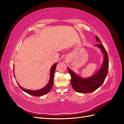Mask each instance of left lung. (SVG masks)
Segmentation results:
<instances>
[{"mask_svg":"<svg viewBox=\"0 0 124 124\" xmlns=\"http://www.w3.org/2000/svg\"><path fill=\"white\" fill-rule=\"evenodd\" d=\"M96 41L100 43L96 44L102 50L104 54V61L101 68L98 72L88 78H82L77 75L68 68L71 78V83L74 91L81 93H89L95 91L102 84L106 78L108 69V58L107 52L101 44V41L97 36H96Z\"/></svg>","mask_w":124,"mask_h":124,"instance_id":"left-lung-1","label":"left lung"}]
</instances>
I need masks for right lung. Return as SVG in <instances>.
<instances>
[{"mask_svg":"<svg viewBox=\"0 0 124 124\" xmlns=\"http://www.w3.org/2000/svg\"><path fill=\"white\" fill-rule=\"evenodd\" d=\"M57 63H55V64L53 66V67H52V68L51 69V72H50V81L45 86V87L42 89H39V90H37V91H31V90H27L24 89L23 88H22L21 86H19V87L21 89L23 90V91L25 92L28 93V94L31 95L32 96H43L45 94H46L47 93L49 92L50 91V90L51 89L52 86L53 85L54 83V74L55 72V70L56 69V66H57Z\"/></svg>","mask_w":124,"mask_h":124,"instance_id":"obj_1","label":"right lung"}]
</instances>
